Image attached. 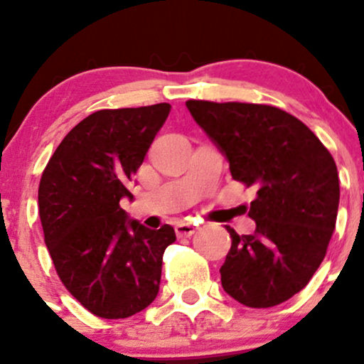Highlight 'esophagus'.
Returning <instances> with one entry per match:
<instances>
[{
	"mask_svg": "<svg viewBox=\"0 0 364 364\" xmlns=\"http://www.w3.org/2000/svg\"><path fill=\"white\" fill-rule=\"evenodd\" d=\"M196 229L198 228L191 223H179L176 225V235L178 236H191V235H195Z\"/></svg>",
	"mask_w": 364,
	"mask_h": 364,
	"instance_id": "esophagus-1",
	"label": "esophagus"
}]
</instances>
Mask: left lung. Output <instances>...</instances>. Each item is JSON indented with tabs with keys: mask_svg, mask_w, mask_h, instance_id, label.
<instances>
[{
	"mask_svg": "<svg viewBox=\"0 0 364 364\" xmlns=\"http://www.w3.org/2000/svg\"><path fill=\"white\" fill-rule=\"evenodd\" d=\"M188 111L224 154L236 181L257 188L253 235H231L220 267L224 291L250 308L292 298L323 262L339 208V174L306 124L265 104L188 101Z\"/></svg>",
	"mask_w": 364,
	"mask_h": 364,
	"instance_id": "1",
	"label": "left lung"
}]
</instances>
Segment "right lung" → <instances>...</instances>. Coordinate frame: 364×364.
<instances>
[{"mask_svg": "<svg viewBox=\"0 0 364 364\" xmlns=\"http://www.w3.org/2000/svg\"><path fill=\"white\" fill-rule=\"evenodd\" d=\"M166 102L101 109L54 150L39 183V217L54 269L70 294L101 318H128L156 299L162 255L176 241L164 224L129 220L119 200L168 119Z\"/></svg>", "mask_w": 364, "mask_h": 364, "instance_id": "right-lung-1", "label": "right lung"}]
</instances>
